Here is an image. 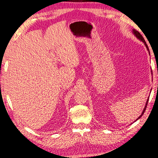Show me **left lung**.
<instances>
[{"label":"left lung","mask_w":158,"mask_h":158,"mask_svg":"<svg viewBox=\"0 0 158 158\" xmlns=\"http://www.w3.org/2000/svg\"><path fill=\"white\" fill-rule=\"evenodd\" d=\"M132 32H133V34H135V36H136L137 39H139L140 40V41H142L143 42L144 44H145V46H146V48H148V50L149 51V48H148V45H147V44H146V42H145V39H144V38L143 37V35H142L140 34H139V33L137 31H136V30H135V29H133V31H132ZM149 53H150V52H149ZM148 100H149V98L148 99V101H147V102H146V104H145V108H144V110H143V112H142V114L140 115V116H139L138 118H137L136 120H137V119H139L140 118V117L143 116V114H144V112H145V110H146V107H147V105H148ZM135 120V121H136Z\"/></svg>","instance_id":"left-lung-1"}]
</instances>
